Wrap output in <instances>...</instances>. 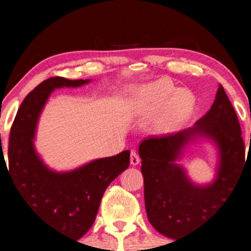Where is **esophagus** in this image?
<instances>
[{"label": "esophagus", "mask_w": 251, "mask_h": 251, "mask_svg": "<svg viewBox=\"0 0 251 251\" xmlns=\"http://www.w3.org/2000/svg\"><path fill=\"white\" fill-rule=\"evenodd\" d=\"M131 164H132V165H138V164H140V155H138V153H137V151H131Z\"/></svg>", "instance_id": "esophagus-1"}]
</instances>
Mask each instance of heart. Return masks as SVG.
<instances>
[{"instance_id": "heart-1", "label": "heart", "mask_w": 251, "mask_h": 251, "mask_svg": "<svg viewBox=\"0 0 251 251\" xmlns=\"http://www.w3.org/2000/svg\"><path fill=\"white\" fill-rule=\"evenodd\" d=\"M144 107L151 111H158L166 105L161 119L164 130L178 127L189 115L192 97L186 91H177L165 81H156L141 91Z\"/></svg>"}]
</instances>
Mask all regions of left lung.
I'll list each match as a JSON object with an SVG mask.
<instances>
[{"instance_id":"8db88e82","label":"left lung","mask_w":251,"mask_h":251,"mask_svg":"<svg viewBox=\"0 0 251 251\" xmlns=\"http://www.w3.org/2000/svg\"><path fill=\"white\" fill-rule=\"evenodd\" d=\"M197 135L209 137L220 151L217 178L207 186L192 184L174 164L184 146ZM138 153L149 222L159 233L177 240L201 227L221 207L248 161L237 114L221 85L210 110L193 127L144 138Z\"/></svg>"}]
</instances>
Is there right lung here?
Wrapping results in <instances>:
<instances>
[{
  "mask_svg": "<svg viewBox=\"0 0 251 251\" xmlns=\"http://www.w3.org/2000/svg\"><path fill=\"white\" fill-rule=\"evenodd\" d=\"M87 82L90 80L55 76L36 86L18 109L8 143L7 171L27 209L48 227L76 240L92 227L107 187L130 165V151L97 159L69 173H54L39 158L32 140L39 115L50 92L54 88L77 87ZM2 163L6 165L1 149L0 169Z\"/></svg>",
  "mask_w": 251,
  "mask_h": 251,
  "instance_id": "1",
  "label": "right lung"
}]
</instances>
